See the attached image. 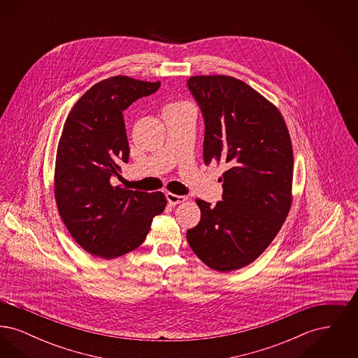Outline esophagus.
Listing matches in <instances>:
<instances>
[{"mask_svg":"<svg viewBox=\"0 0 358 358\" xmlns=\"http://www.w3.org/2000/svg\"><path fill=\"white\" fill-rule=\"evenodd\" d=\"M166 200L171 205H177L187 201V197L185 196H178V194H174V193H166Z\"/></svg>","mask_w":358,"mask_h":358,"instance_id":"34e87169","label":"esophagus"}]
</instances>
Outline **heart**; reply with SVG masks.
Listing matches in <instances>:
<instances>
[{"instance_id":"obj_1","label":"heart","mask_w":358,"mask_h":358,"mask_svg":"<svg viewBox=\"0 0 358 358\" xmlns=\"http://www.w3.org/2000/svg\"><path fill=\"white\" fill-rule=\"evenodd\" d=\"M173 107H180V106H185V104H182V103H174V104H171Z\"/></svg>"}]
</instances>
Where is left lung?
I'll use <instances>...</instances> for the list:
<instances>
[{
  "instance_id": "obj_1",
  "label": "left lung",
  "mask_w": 358,
  "mask_h": 358,
  "mask_svg": "<svg viewBox=\"0 0 358 358\" xmlns=\"http://www.w3.org/2000/svg\"><path fill=\"white\" fill-rule=\"evenodd\" d=\"M205 122L204 161L222 164V201L196 199L201 220L187 229L193 252L216 271L248 266L271 244L291 206L294 155L280 111L232 76H190Z\"/></svg>"
}]
</instances>
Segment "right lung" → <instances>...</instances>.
<instances>
[{"label":"right lung","instance_id":"right-lung-1","mask_svg":"<svg viewBox=\"0 0 358 358\" xmlns=\"http://www.w3.org/2000/svg\"><path fill=\"white\" fill-rule=\"evenodd\" d=\"M159 85L108 78L92 85L66 120L56 153L55 199L71 236L91 255L114 259L131 252L166 206L162 192L115 184L130 153L123 111Z\"/></svg>","mask_w":358,"mask_h":358}]
</instances>
